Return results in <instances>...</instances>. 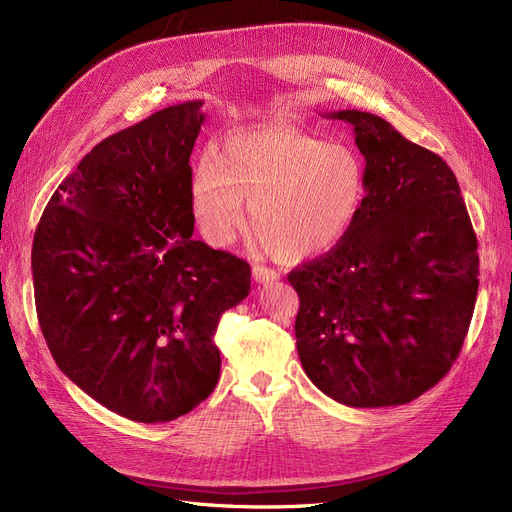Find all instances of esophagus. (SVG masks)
I'll list each match as a JSON object with an SVG mask.
<instances>
[{
  "instance_id": "obj_1",
  "label": "esophagus",
  "mask_w": 512,
  "mask_h": 512,
  "mask_svg": "<svg viewBox=\"0 0 512 512\" xmlns=\"http://www.w3.org/2000/svg\"><path fill=\"white\" fill-rule=\"evenodd\" d=\"M252 275H254V280H256L258 284L280 280V273H277V271L271 269V267H265V265H254V267H252Z\"/></svg>"
}]
</instances>
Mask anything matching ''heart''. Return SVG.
I'll return each mask as SVG.
<instances>
[{"label":"heart","mask_w":512,"mask_h":512,"mask_svg":"<svg viewBox=\"0 0 512 512\" xmlns=\"http://www.w3.org/2000/svg\"><path fill=\"white\" fill-rule=\"evenodd\" d=\"M359 153L290 128L243 130L218 156L200 158L192 175V213L215 247L245 230L250 205L258 239L275 258L301 262L342 241L365 205Z\"/></svg>","instance_id":"obj_1"}]
</instances>
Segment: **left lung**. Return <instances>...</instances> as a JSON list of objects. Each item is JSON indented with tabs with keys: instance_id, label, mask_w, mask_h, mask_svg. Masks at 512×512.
I'll return each mask as SVG.
<instances>
[{
	"instance_id": "left-lung-1",
	"label": "left lung",
	"mask_w": 512,
	"mask_h": 512,
	"mask_svg": "<svg viewBox=\"0 0 512 512\" xmlns=\"http://www.w3.org/2000/svg\"><path fill=\"white\" fill-rule=\"evenodd\" d=\"M348 121L367 196L348 235L288 273L307 378L350 408L401 406L457 361L478 292L476 235L457 177L436 153L363 111Z\"/></svg>"
}]
</instances>
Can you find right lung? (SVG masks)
<instances>
[{
    "mask_svg": "<svg viewBox=\"0 0 512 512\" xmlns=\"http://www.w3.org/2000/svg\"><path fill=\"white\" fill-rule=\"evenodd\" d=\"M200 106H168L104 138L34 235L36 312L57 367L138 423L175 421L213 393V335L250 292L245 260L192 239Z\"/></svg>",
    "mask_w": 512,
    "mask_h": 512,
    "instance_id": "right-lung-1",
    "label": "right lung"
}]
</instances>
